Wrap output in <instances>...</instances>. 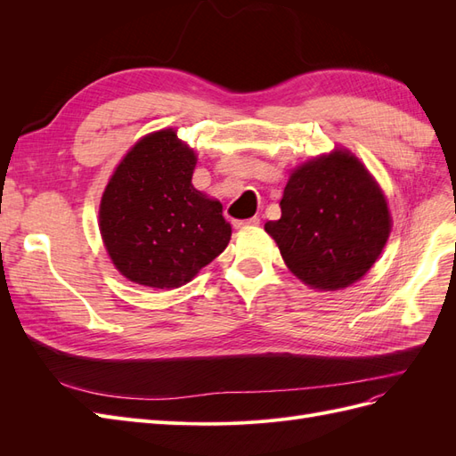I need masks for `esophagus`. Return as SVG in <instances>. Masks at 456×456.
Masks as SVG:
<instances>
[{
  "instance_id": "1",
  "label": "esophagus",
  "mask_w": 456,
  "mask_h": 456,
  "mask_svg": "<svg viewBox=\"0 0 456 456\" xmlns=\"http://www.w3.org/2000/svg\"><path fill=\"white\" fill-rule=\"evenodd\" d=\"M256 224H260L258 216H251V218H245V220H233V226H236V228H247V226H256Z\"/></svg>"
}]
</instances>
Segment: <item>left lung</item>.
Listing matches in <instances>:
<instances>
[{"mask_svg":"<svg viewBox=\"0 0 456 456\" xmlns=\"http://www.w3.org/2000/svg\"><path fill=\"white\" fill-rule=\"evenodd\" d=\"M281 218L265 230L287 268L320 291L360 281L388 241V203L365 165L335 150L293 169L283 190Z\"/></svg>","mask_w":456,"mask_h":456,"instance_id":"left-lung-1","label":"left lung"}]
</instances>
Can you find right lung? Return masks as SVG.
Returning <instances> with one entry per match:
<instances>
[{"label": "right lung", "mask_w": 456, "mask_h": 456, "mask_svg": "<svg viewBox=\"0 0 456 456\" xmlns=\"http://www.w3.org/2000/svg\"><path fill=\"white\" fill-rule=\"evenodd\" d=\"M196 154L173 129L146 134L119 161L104 190L99 228L121 275L176 289L226 249L223 205L191 184Z\"/></svg>", "instance_id": "right-lung-1"}]
</instances>
